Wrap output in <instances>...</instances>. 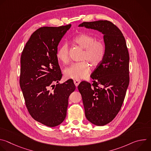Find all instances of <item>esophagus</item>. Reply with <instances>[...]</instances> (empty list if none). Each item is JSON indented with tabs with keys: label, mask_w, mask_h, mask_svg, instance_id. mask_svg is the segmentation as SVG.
Returning <instances> with one entry per match:
<instances>
[{
	"label": "esophagus",
	"mask_w": 151,
	"mask_h": 151,
	"mask_svg": "<svg viewBox=\"0 0 151 151\" xmlns=\"http://www.w3.org/2000/svg\"><path fill=\"white\" fill-rule=\"evenodd\" d=\"M73 82H74V83H75L76 87H78V85H79V83L81 82V81H80L79 79H74V80H73Z\"/></svg>",
	"instance_id": "esophagus-1"
}]
</instances>
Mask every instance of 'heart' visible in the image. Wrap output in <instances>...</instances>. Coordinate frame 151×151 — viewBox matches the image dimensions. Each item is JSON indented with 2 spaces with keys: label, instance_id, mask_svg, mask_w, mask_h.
Here are the masks:
<instances>
[{
  "label": "heart",
  "instance_id": "obj_1",
  "mask_svg": "<svg viewBox=\"0 0 151 151\" xmlns=\"http://www.w3.org/2000/svg\"><path fill=\"white\" fill-rule=\"evenodd\" d=\"M73 41L75 44L83 49L80 62L72 63L64 71L68 78L82 79L87 77L91 70V66H96L103 60L106 51L104 43L101 40H96V38L88 34L82 33L76 36ZM57 57L61 62L67 64L70 61L69 49L67 44H63L57 50ZM89 62H88L87 61Z\"/></svg>",
  "mask_w": 151,
  "mask_h": 151
}]
</instances>
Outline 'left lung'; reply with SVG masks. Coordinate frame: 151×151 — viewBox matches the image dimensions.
<instances>
[{"label":"left lung","mask_w":151,"mask_h":151,"mask_svg":"<svg viewBox=\"0 0 151 151\" xmlns=\"http://www.w3.org/2000/svg\"><path fill=\"white\" fill-rule=\"evenodd\" d=\"M79 27L96 30L104 35L105 54L90 76L93 83L82 81L78 87L86 118L103 126L115 118L125 99L130 81L128 48L122 32L109 21L83 22Z\"/></svg>","instance_id":"left-lung-1"}]
</instances>
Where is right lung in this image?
Masks as SVG:
<instances>
[{"instance_id":"obj_1","label":"right lung","mask_w":151,"mask_h":151,"mask_svg":"<svg viewBox=\"0 0 151 151\" xmlns=\"http://www.w3.org/2000/svg\"><path fill=\"white\" fill-rule=\"evenodd\" d=\"M70 27L38 29L21 55L19 85L27 110L35 120L50 127L65 119L69 97L76 88L72 79L58 83L62 73L56 55L57 47Z\"/></svg>"}]
</instances>
